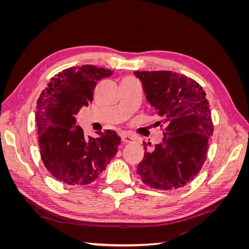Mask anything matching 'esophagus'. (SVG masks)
<instances>
[{
	"instance_id": "esophagus-1",
	"label": "esophagus",
	"mask_w": 249,
	"mask_h": 249,
	"mask_svg": "<svg viewBox=\"0 0 249 249\" xmlns=\"http://www.w3.org/2000/svg\"><path fill=\"white\" fill-rule=\"evenodd\" d=\"M120 137H122V140L124 142H134L135 140H136L133 136H131L130 134H126V133L120 134Z\"/></svg>"
}]
</instances>
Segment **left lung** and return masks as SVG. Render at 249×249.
I'll list each match as a JSON object with an SVG mask.
<instances>
[{
    "mask_svg": "<svg viewBox=\"0 0 249 249\" xmlns=\"http://www.w3.org/2000/svg\"><path fill=\"white\" fill-rule=\"evenodd\" d=\"M147 102L165 125L164 138L153 149L143 141L144 157L137 173L159 190L182 188L197 176L207 159L213 123L206 92L198 83L168 71H134ZM148 145H150L148 143Z\"/></svg>",
    "mask_w": 249,
    "mask_h": 249,
    "instance_id": "left-lung-1",
    "label": "left lung"
}]
</instances>
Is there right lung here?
<instances>
[{
	"instance_id": "right-lung-1",
	"label": "right lung",
	"mask_w": 249,
	"mask_h": 249,
	"mask_svg": "<svg viewBox=\"0 0 249 249\" xmlns=\"http://www.w3.org/2000/svg\"><path fill=\"white\" fill-rule=\"evenodd\" d=\"M113 71L93 65L71 67L59 72L43 89L36 106L41 160L61 182L72 186L92 183L117 153L120 137L106 130L99 137L86 136L76 115L92 102L96 81Z\"/></svg>"
}]
</instances>
